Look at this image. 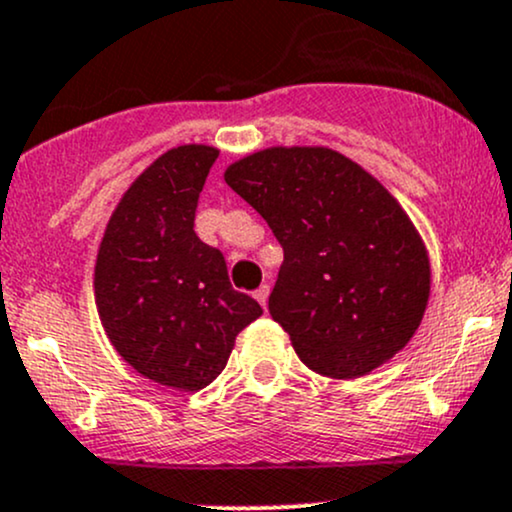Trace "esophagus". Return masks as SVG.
<instances>
[{
    "label": "esophagus",
    "instance_id": "1",
    "mask_svg": "<svg viewBox=\"0 0 512 512\" xmlns=\"http://www.w3.org/2000/svg\"><path fill=\"white\" fill-rule=\"evenodd\" d=\"M255 299L260 301L262 308H267V299H269V284H262L260 289L255 291Z\"/></svg>",
    "mask_w": 512,
    "mask_h": 512
}]
</instances>
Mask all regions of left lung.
<instances>
[{"instance_id": "obj_1", "label": "left lung", "mask_w": 512, "mask_h": 512, "mask_svg": "<svg viewBox=\"0 0 512 512\" xmlns=\"http://www.w3.org/2000/svg\"><path fill=\"white\" fill-rule=\"evenodd\" d=\"M223 177L282 245L269 313L308 369L357 379L408 345L430 299V260L381 182L335 150L299 145L247 155Z\"/></svg>"}]
</instances>
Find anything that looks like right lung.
Returning a JSON list of instances; mask_svg holds the SVG:
<instances>
[{
	"mask_svg": "<svg viewBox=\"0 0 512 512\" xmlns=\"http://www.w3.org/2000/svg\"><path fill=\"white\" fill-rule=\"evenodd\" d=\"M211 145L167 150L121 196L106 223L94 299L116 352L155 384L199 391L226 369L235 338L262 316L230 286L221 250L194 233Z\"/></svg>",
	"mask_w": 512,
	"mask_h": 512,
	"instance_id": "obj_1",
	"label": "right lung"
}]
</instances>
